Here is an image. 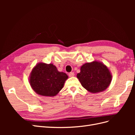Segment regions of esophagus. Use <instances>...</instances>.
<instances>
[{
  "mask_svg": "<svg viewBox=\"0 0 135 135\" xmlns=\"http://www.w3.org/2000/svg\"><path fill=\"white\" fill-rule=\"evenodd\" d=\"M69 76L70 77H73L74 76V73H73V72H71L70 73H69Z\"/></svg>",
  "mask_w": 135,
  "mask_h": 135,
  "instance_id": "obj_1",
  "label": "esophagus"
}]
</instances>
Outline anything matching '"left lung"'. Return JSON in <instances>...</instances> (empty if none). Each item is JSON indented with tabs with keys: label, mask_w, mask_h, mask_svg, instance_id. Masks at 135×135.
Masks as SVG:
<instances>
[{
	"label": "left lung",
	"mask_w": 135,
	"mask_h": 135,
	"mask_svg": "<svg viewBox=\"0 0 135 135\" xmlns=\"http://www.w3.org/2000/svg\"><path fill=\"white\" fill-rule=\"evenodd\" d=\"M76 77L81 85L93 93L105 91L112 80V73L104 63L96 60L83 64Z\"/></svg>",
	"instance_id": "8db88e82"
}]
</instances>
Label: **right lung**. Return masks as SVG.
Here are the masks:
<instances>
[{
    "label": "right lung",
    "mask_w": 135,
    "mask_h": 135,
    "mask_svg": "<svg viewBox=\"0 0 135 135\" xmlns=\"http://www.w3.org/2000/svg\"><path fill=\"white\" fill-rule=\"evenodd\" d=\"M68 79L66 73L59 71L53 64L39 62L29 76L30 86L38 95L53 97L57 95Z\"/></svg>",
    "instance_id": "obj_1"
}]
</instances>
